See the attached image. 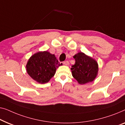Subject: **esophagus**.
Segmentation results:
<instances>
[{"label": "esophagus", "instance_id": "esophagus-1", "mask_svg": "<svg viewBox=\"0 0 125 125\" xmlns=\"http://www.w3.org/2000/svg\"><path fill=\"white\" fill-rule=\"evenodd\" d=\"M63 64H64V65H69V61H64V62H63Z\"/></svg>", "mask_w": 125, "mask_h": 125}]
</instances>
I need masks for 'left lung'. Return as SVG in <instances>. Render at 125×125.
Masks as SVG:
<instances>
[{
    "label": "left lung",
    "instance_id": "1",
    "mask_svg": "<svg viewBox=\"0 0 125 125\" xmlns=\"http://www.w3.org/2000/svg\"><path fill=\"white\" fill-rule=\"evenodd\" d=\"M73 57L75 62L71 68L73 77L79 84H85L93 81L98 72L96 61L82 52H79Z\"/></svg>",
    "mask_w": 125,
    "mask_h": 125
}]
</instances>
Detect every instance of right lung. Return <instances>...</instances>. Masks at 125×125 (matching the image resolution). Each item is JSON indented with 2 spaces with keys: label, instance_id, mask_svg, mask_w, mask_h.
<instances>
[{
  "label": "right lung",
  "instance_id": "right-lung-1",
  "mask_svg": "<svg viewBox=\"0 0 125 125\" xmlns=\"http://www.w3.org/2000/svg\"><path fill=\"white\" fill-rule=\"evenodd\" d=\"M59 64L55 55L47 51L38 52L29 60L26 70L29 75L37 82L46 83L55 75Z\"/></svg>",
  "mask_w": 125,
  "mask_h": 125
}]
</instances>
